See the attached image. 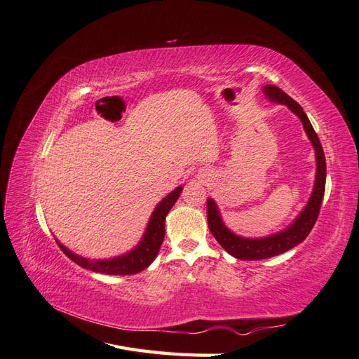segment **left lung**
I'll return each instance as SVG.
<instances>
[{
    "mask_svg": "<svg viewBox=\"0 0 359 359\" xmlns=\"http://www.w3.org/2000/svg\"><path fill=\"white\" fill-rule=\"evenodd\" d=\"M264 94L271 103L286 104L289 109L301 119L302 127L306 130V133L314 148V153H316V180H314L311 196L307 205L304 206L302 211L297 215V219L293 220L286 229L262 238H245L233 233L229 227L224 224L215 201L212 198L206 201V217H208V227L211 233L214 235L217 243H219L227 253L243 260H259L278 256L306 240L307 235L313 229L314 223L318 220L322 199L325 194V182H327V161H325L323 149L306 112L302 111V107L293 100L292 97H289L285 91H281L276 85H265Z\"/></svg>",
    "mask_w": 359,
    "mask_h": 359,
    "instance_id": "left-lung-1",
    "label": "left lung"
}]
</instances>
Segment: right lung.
Here are the masks:
<instances>
[{"label": "right lung", "instance_id": "obj_1", "mask_svg": "<svg viewBox=\"0 0 359 359\" xmlns=\"http://www.w3.org/2000/svg\"><path fill=\"white\" fill-rule=\"evenodd\" d=\"M182 191V186L172 190L166 198H163L158 205L154 208L153 214H151V219L148 222L147 229L144 232L142 240L139 244L130 250V252L115 256L111 259H86L79 255L73 253L66 245H62L58 240L57 244L64 252L69 259H72L74 264L79 266L94 271V273L107 274V276H130V274H137L140 271L148 268L153 260L156 259L158 250L161 247L163 240H165V220L166 215L170 211V208L175 205L177 199Z\"/></svg>", "mask_w": 359, "mask_h": 359}]
</instances>
